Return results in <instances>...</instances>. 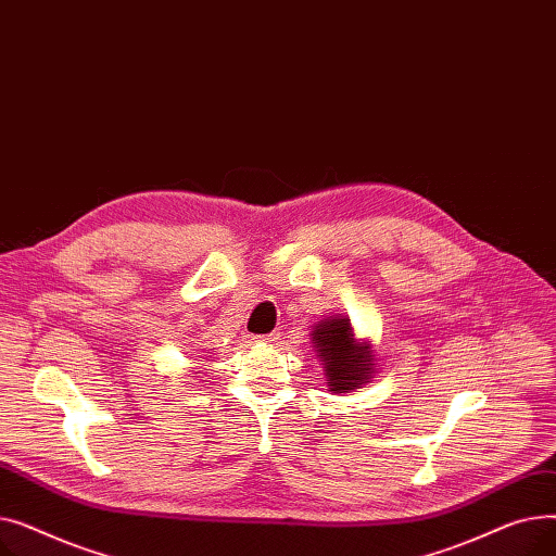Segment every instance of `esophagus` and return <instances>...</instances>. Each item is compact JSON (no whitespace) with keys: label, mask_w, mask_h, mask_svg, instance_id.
I'll list each match as a JSON object with an SVG mask.
<instances>
[{"label":"esophagus","mask_w":556,"mask_h":556,"mask_svg":"<svg viewBox=\"0 0 556 556\" xmlns=\"http://www.w3.org/2000/svg\"><path fill=\"white\" fill-rule=\"evenodd\" d=\"M279 340V333L273 331V333H266V336H254V342H277Z\"/></svg>","instance_id":"34e87169"}]
</instances>
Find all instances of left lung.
<instances>
[{
	"instance_id": "obj_1",
	"label": "left lung",
	"mask_w": 556,
	"mask_h": 556,
	"mask_svg": "<svg viewBox=\"0 0 556 556\" xmlns=\"http://www.w3.org/2000/svg\"><path fill=\"white\" fill-rule=\"evenodd\" d=\"M311 342L323 358L329 392L342 394L369 383L374 376V349L354 336L352 323L344 315H329L313 327Z\"/></svg>"
}]
</instances>
